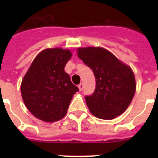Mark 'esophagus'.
Masks as SVG:
<instances>
[{
	"label": "esophagus",
	"mask_w": 158,
	"mask_h": 158,
	"mask_svg": "<svg viewBox=\"0 0 158 158\" xmlns=\"http://www.w3.org/2000/svg\"><path fill=\"white\" fill-rule=\"evenodd\" d=\"M78 88H79V90L80 91H82L83 90V88H84V85L82 83H81L79 85H78Z\"/></svg>",
	"instance_id": "esophagus-1"
}]
</instances>
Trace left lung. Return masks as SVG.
Here are the masks:
<instances>
[{
	"label": "left lung",
	"instance_id": "1",
	"mask_svg": "<svg viewBox=\"0 0 158 158\" xmlns=\"http://www.w3.org/2000/svg\"><path fill=\"white\" fill-rule=\"evenodd\" d=\"M77 56L93 70L96 89L85 96L90 112L102 119H112L126 111L136 89L131 67L101 47L77 49Z\"/></svg>",
	"mask_w": 158,
	"mask_h": 158
}]
</instances>
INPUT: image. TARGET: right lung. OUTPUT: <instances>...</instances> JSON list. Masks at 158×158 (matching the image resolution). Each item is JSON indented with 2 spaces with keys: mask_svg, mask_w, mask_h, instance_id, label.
<instances>
[{
  "mask_svg": "<svg viewBox=\"0 0 158 158\" xmlns=\"http://www.w3.org/2000/svg\"><path fill=\"white\" fill-rule=\"evenodd\" d=\"M72 53L62 48L46 49L32 62L21 83L27 109L37 118L56 122L65 115L73 96L79 91L64 68Z\"/></svg>",
  "mask_w": 158,
  "mask_h": 158,
  "instance_id": "right-lung-1",
  "label": "right lung"
}]
</instances>
